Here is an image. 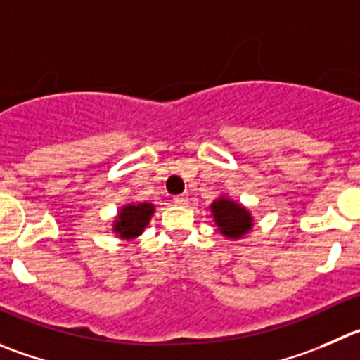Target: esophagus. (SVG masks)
<instances>
[{
    "mask_svg": "<svg viewBox=\"0 0 360 360\" xmlns=\"http://www.w3.org/2000/svg\"><path fill=\"white\" fill-rule=\"evenodd\" d=\"M173 203L174 205H187L189 203V198H187L186 194H180V196L173 198Z\"/></svg>",
    "mask_w": 360,
    "mask_h": 360,
    "instance_id": "34e87169",
    "label": "esophagus"
}]
</instances>
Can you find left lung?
Segmentation results:
<instances>
[{
	"instance_id": "1",
	"label": "left lung",
	"mask_w": 360,
	"mask_h": 360,
	"mask_svg": "<svg viewBox=\"0 0 360 360\" xmlns=\"http://www.w3.org/2000/svg\"><path fill=\"white\" fill-rule=\"evenodd\" d=\"M210 212L219 233L224 235L229 240H240L255 226L251 212L244 205L229 200L226 196H221L212 201Z\"/></svg>"
}]
</instances>
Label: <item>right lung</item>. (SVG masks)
Returning a JSON list of instances; mask_svg holds the SVG:
<instances>
[{"instance_id":"right-lung-1","label":"right lung","mask_w":360,"mask_h":360,"mask_svg":"<svg viewBox=\"0 0 360 360\" xmlns=\"http://www.w3.org/2000/svg\"><path fill=\"white\" fill-rule=\"evenodd\" d=\"M153 212H155V205L146 203V201L123 205L112 221V233L118 235L122 240H134L145 231Z\"/></svg>"}]
</instances>
